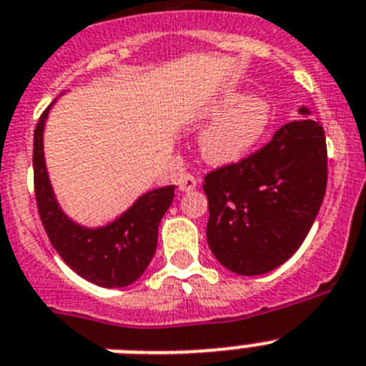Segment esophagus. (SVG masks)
I'll list each match as a JSON object with an SVG mask.
<instances>
[{
    "label": "esophagus",
    "mask_w": 366,
    "mask_h": 366,
    "mask_svg": "<svg viewBox=\"0 0 366 366\" xmlns=\"http://www.w3.org/2000/svg\"><path fill=\"white\" fill-rule=\"evenodd\" d=\"M196 187H198V181H196V177L190 176V174L181 176V179H179V190H181V192H190V190H194Z\"/></svg>",
    "instance_id": "obj_1"
}]
</instances>
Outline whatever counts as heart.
Instances as JSON below:
<instances>
[{"instance_id":"obj_1","label":"heart","mask_w":366,"mask_h":366,"mask_svg":"<svg viewBox=\"0 0 366 366\" xmlns=\"http://www.w3.org/2000/svg\"><path fill=\"white\" fill-rule=\"evenodd\" d=\"M203 121L212 124L199 137L202 157L211 164H231L260 144L273 122V109L266 100L232 92L219 97L203 113Z\"/></svg>"}]
</instances>
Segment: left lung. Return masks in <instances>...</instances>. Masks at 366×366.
I'll return each mask as SVG.
<instances>
[{"instance_id": "8db88e82", "label": "left lung", "mask_w": 366, "mask_h": 366, "mask_svg": "<svg viewBox=\"0 0 366 366\" xmlns=\"http://www.w3.org/2000/svg\"><path fill=\"white\" fill-rule=\"evenodd\" d=\"M304 119L274 132L264 148L207 174V242L222 266L264 274L295 253L325 199L326 139L306 106Z\"/></svg>"}]
</instances>
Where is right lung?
<instances>
[{
	"mask_svg": "<svg viewBox=\"0 0 366 366\" xmlns=\"http://www.w3.org/2000/svg\"><path fill=\"white\" fill-rule=\"evenodd\" d=\"M53 104L38 121L32 150L34 192L45 232L56 253L82 279L100 287L130 286L154 258L161 218L172 205L176 187L148 190L121 216L100 227H86L73 222L54 196L45 164L44 130Z\"/></svg>",
	"mask_w": 366,
	"mask_h": 366,
	"instance_id": "1",
	"label": "right lung"
}]
</instances>
